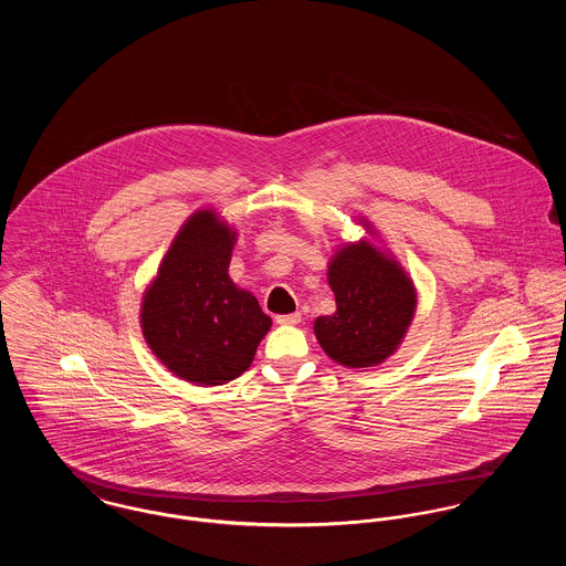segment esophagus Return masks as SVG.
Returning <instances> with one entry per match:
<instances>
[{
	"label": "esophagus",
	"instance_id": "esophagus-1",
	"mask_svg": "<svg viewBox=\"0 0 566 566\" xmlns=\"http://www.w3.org/2000/svg\"><path fill=\"white\" fill-rule=\"evenodd\" d=\"M276 323L285 324V326H292V324L301 323V314H283V316H276Z\"/></svg>",
	"mask_w": 566,
	"mask_h": 566
}]
</instances>
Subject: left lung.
Returning <instances> with one entry per match:
<instances>
[{
    "instance_id": "left-lung-1",
    "label": "left lung",
    "mask_w": 566,
    "mask_h": 566,
    "mask_svg": "<svg viewBox=\"0 0 566 566\" xmlns=\"http://www.w3.org/2000/svg\"><path fill=\"white\" fill-rule=\"evenodd\" d=\"M328 285L337 310L314 323L324 353L348 368L386 361L416 312V287L399 261L366 240L346 243L331 256Z\"/></svg>"
}]
</instances>
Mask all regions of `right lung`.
Here are the masks:
<instances>
[{"mask_svg": "<svg viewBox=\"0 0 566 566\" xmlns=\"http://www.w3.org/2000/svg\"><path fill=\"white\" fill-rule=\"evenodd\" d=\"M235 229L196 211L178 231L142 303V331L176 377L222 386L254 359L272 321L229 276Z\"/></svg>", "mask_w": 566, "mask_h": 566, "instance_id": "1", "label": "right lung"}]
</instances>
